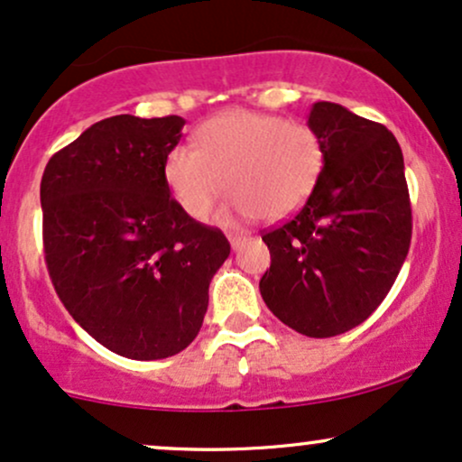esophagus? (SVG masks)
<instances>
[{
    "instance_id": "34e87169",
    "label": "esophagus",
    "mask_w": 462,
    "mask_h": 462,
    "mask_svg": "<svg viewBox=\"0 0 462 462\" xmlns=\"http://www.w3.org/2000/svg\"><path fill=\"white\" fill-rule=\"evenodd\" d=\"M246 240H248V236H242V233H233V236H229L233 251H240L244 244H246Z\"/></svg>"
}]
</instances>
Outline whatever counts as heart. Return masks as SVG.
I'll use <instances>...</instances> for the list:
<instances>
[{
  "instance_id": "b5f03b06",
  "label": "heart",
  "mask_w": 462,
  "mask_h": 462,
  "mask_svg": "<svg viewBox=\"0 0 462 462\" xmlns=\"http://www.w3.org/2000/svg\"><path fill=\"white\" fill-rule=\"evenodd\" d=\"M324 168L316 129L274 114L231 110L179 144L164 164L172 197L192 220H208L229 189L225 220H281L307 203Z\"/></svg>"
}]
</instances>
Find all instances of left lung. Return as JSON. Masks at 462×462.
Segmentation results:
<instances>
[{"mask_svg": "<svg viewBox=\"0 0 462 462\" xmlns=\"http://www.w3.org/2000/svg\"><path fill=\"white\" fill-rule=\"evenodd\" d=\"M324 144L318 186L300 211L265 233L263 302L307 337L365 322L392 290L411 246L409 188L398 140L381 123L318 101L307 118Z\"/></svg>", "mask_w": 462, "mask_h": 462, "instance_id": "8db88e82", "label": "left lung"}]
</instances>
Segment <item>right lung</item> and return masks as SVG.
I'll use <instances>...</instances> for the list:
<instances>
[{
	"mask_svg": "<svg viewBox=\"0 0 462 462\" xmlns=\"http://www.w3.org/2000/svg\"><path fill=\"white\" fill-rule=\"evenodd\" d=\"M183 125L103 118L42 172V242L60 300L90 337L135 361L192 344L211 279L231 253L222 231L171 199L164 164Z\"/></svg>",
	"mask_w": 462,
	"mask_h": 462,
	"instance_id": "right-lung-1",
	"label": "right lung"
}]
</instances>
